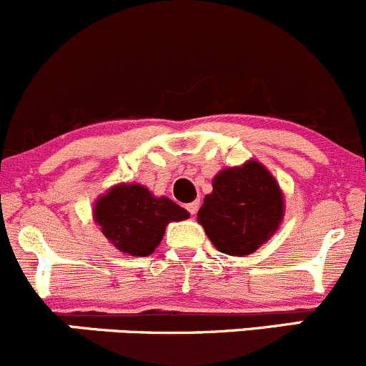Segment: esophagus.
Instances as JSON below:
<instances>
[{
    "label": "esophagus",
    "instance_id": "34e87169",
    "mask_svg": "<svg viewBox=\"0 0 366 366\" xmlns=\"http://www.w3.org/2000/svg\"><path fill=\"white\" fill-rule=\"evenodd\" d=\"M186 209L189 210L191 215H194L196 212H198V209H199V202H198V199H196V202L189 203V205H186Z\"/></svg>",
    "mask_w": 366,
    "mask_h": 366
}]
</instances>
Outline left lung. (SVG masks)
<instances>
[{
  "mask_svg": "<svg viewBox=\"0 0 366 366\" xmlns=\"http://www.w3.org/2000/svg\"><path fill=\"white\" fill-rule=\"evenodd\" d=\"M284 194L259 161L224 168L203 198L198 222L219 252L247 256L272 238L284 219Z\"/></svg>",
  "mask_w": 366,
  "mask_h": 366,
  "instance_id": "8db88e82",
  "label": "left lung"
}]
</instances>
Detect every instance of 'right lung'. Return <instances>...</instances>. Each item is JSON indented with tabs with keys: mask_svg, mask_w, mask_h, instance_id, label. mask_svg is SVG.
Masks as SVG:
<instances>
[{
	"mask_svg": "<svg viewBox=\"0 0 366 366\" xmlns=\"http://www.w3.org/2000/svg\"><path fill=\"white\" fill-rule=\"evenodd\" d=\"M189 212L167 196H154L142 184H115L99 196L92 219L117 251L144 257L156 251L167 226Z\"/></svg>",
	"mask_w": 366,
	"mask_h": 366,
	"instance_id": "1",
	"label": "right lung"
}]
</instances>
